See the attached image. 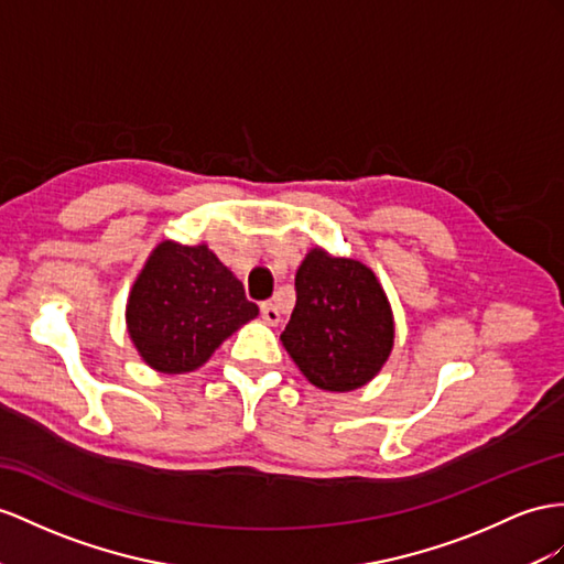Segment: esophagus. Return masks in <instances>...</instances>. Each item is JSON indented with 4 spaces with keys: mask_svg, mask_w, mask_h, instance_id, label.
<instances>
[{
    "mask_svg": "<svg viewBox=\"0 0 564 564\" xmlns=\"http://www.w3.org/2000/svg\"><path fill=\"white\" fill-rule=\"evenodd\" d=\"M259 312H262V319L271 326H276L281 322V312L273 302H262V305H259Z\"/></svg>",
    "mask_w": 564,
    "mask_h": 564,
    "instance_id": "obj_1",
    "label": "esophagus"
}]
</instances>
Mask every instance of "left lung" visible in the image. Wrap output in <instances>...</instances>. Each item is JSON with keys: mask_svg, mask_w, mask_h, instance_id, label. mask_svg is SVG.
Wrapping results in <instances>:
<instances>
[{"mask_svg": "<svg viewBox=\"0 0 564 564\" xmlns=\"http://www.w3.org/2000/svg\"><path fill=\"white\" fill-rule=\"evenodd\" d=\"M295 310L283 348L324 391H355L393 348V314L373 271L350 257L312 250L295 273Z\"/></svg>", "mask_w": 564, "mask_h": 564, "instance_id": "8db88e82", "label": "left lung"}]
</instances>
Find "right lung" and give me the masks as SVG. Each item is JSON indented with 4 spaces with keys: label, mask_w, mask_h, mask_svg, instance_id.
Returning a JSON list of instances; mask_svg holds the SVG:
<instances>
[{
    "label": "right lung",
    "mask_w": 564,
    "mask_h": 564,
    "mask_svg": "<svg viewBox=\"0 0 564 564\" xmlns=\"http://www.w3.org/2000/svg\"><path fill=\"white\" fill-rule=\"evenodd\" d=\"M259 314L242 283L207 245L162 242L144 264L126 322L152 369L183 373L202 367L219 345Z\"/></svg>",
    "instance_id": "add662e5"
}]
</instances>
